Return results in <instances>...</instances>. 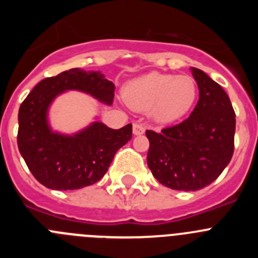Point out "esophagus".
<instances>
[{"mask_svg": "<svg viewBox=\"0 0 258 258\" xmlns=\"http://www.w3.org/2000/svg\"><path fill=\"white\" fill-rule=\"evenodd\" d=\"M145 133V126L142 124H134L133 125V134L134 136H141V134Z\"/></svg>", "mask_w": 258, "mask_h": 258, "instance_id": "esophagus-1", "label": "esophagus"}]
</instances>
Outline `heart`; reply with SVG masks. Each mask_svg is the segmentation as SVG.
Listing matches in <instances>:
<instances>
[{"label":"heart","mask_w":258,"mask_h":258,"mask_svg":"<svg viewBox=\"0 0 258 258\" xmlns=\"http://www.w3.org/2000/svg\"><path fill=\"white\" fill-rule=\"evenodd\" d=\"M122 95L133 109H150L155 121L170 124L190 111L197 99L198 88L190 76L151 72L129 81Z\"/></svg>","instance_id":"heart-1"}]
</instances>
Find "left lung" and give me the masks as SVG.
I'll return each instance as SVG.
<instances>
[{
  "label": "left lung",
  "instance_id": "1",
  "mask_svg": "<svg viewBox=\"0 0 258 258\" xmlns=\"http://www.w3.org/2000/svg\"><path fill=\"white\" fill-rule=\"evenodd\" d=\"M199 101L184 121L161 132L147 131V165L172 190L197 191L223 172L234 154L235 112L226 92L206 72L191 68Z\"/></svg>",
  "mask_w": 258,
  "mask_h": 258
}]
</instances>
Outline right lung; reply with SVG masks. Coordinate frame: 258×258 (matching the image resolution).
Instances as JSON below:
<instances>
[{
    "mask_svg": "<svg viewBox=\"0 0 258 258\" xmlns=\"http://www.w3.org/2000/svg\"><path fill=\"white\" fill-rule=\"evenodd\" d=\"M68 90L107 106L115 95V85L102 72L72 68L40 81L24 99L18 115V147L35 178L51 190H79L98 182L116 151L132 138V124L111 129L97 120L74 134L52 131L50 106Z\"/></svg>",
    "mask_w": 258,
    "mask_h": 258,
    "instance_id": "obj_1",
    "label": "right lung"
}]
</instances>
